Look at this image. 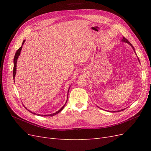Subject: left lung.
<instances>
[{
  "mask_svg": "<svg viewBox=\"0 0 151 151\" xmlns=\"http://www.w3.org/2000/svg\"><path fill=\"white\" fill-rule=\"evenodd\" d=\"M122 41V42H125V43H128V44H129L130 45V46L132 47V48H133V50H134V52L135 53V49H134V47L133 46H132V45L129 42V41H128L127 40V39H126L125 37H123V39L121 40ZM136 54V53H135ZM139 59V58H138ZM139 61L140 62V60H139ZM123 109H121V110H118V111H113V112H118V111H123Z\"/></svg>",
  "mask_w": 151,
  "mask_h": 151,
  "instance_id": "1",
  "label": "left lung"
}]
</instances>
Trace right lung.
I'll return each instance as SVG.
<instances>
[{
	"label": "right lung",
	"instance_id": "right-lung-1",
	"mask_svg": "<svg viewBox=\"0 0 151 151\" xmlns=\"http://www.w3.org/2000/svg\"><path fill=\"white\" fill-rule=\"evenodd\" d=\"M24 42H25V40H24L23 42H22V46L17 50V52H16V54H15L14 58V68H13V79H14H14H15V76H16V64H17V59H18V57H19V56L20 55L21 51V49H22V45H23V44L24 43ZM69 89H70V88H68V89L67 96H68V91H69ZM67 101H66V103H67ZM66 103H65V104H66ZM65 104L64 105H63V106L60 109H59L58 111H57L56 113H52V114H50V115H40V116H52L55 115H57V114H58V113H60V112L62 110V109H63V108H64ZM28 111H30L29 110H28ZM30 112L32 113L35 114V115H37V114H36V113H33L32 111H30Z\"/></svg>",
	"mask_w": 151,
	"mask_h": 151
}]
</instances>
